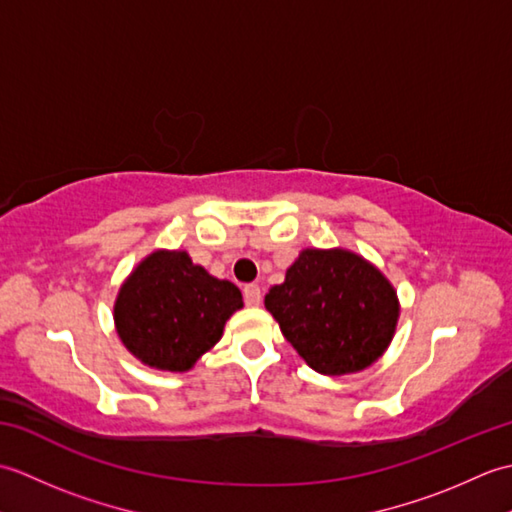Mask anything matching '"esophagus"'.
I'll list each match as a JSON object with an SVG mask.
<instances>
[{
	"label": "esophagus",
	"mask_w": 512,
	"mask_h": 512,
	"mask_svg": "<svg viewBox=\"0 0 512 512\" xmlns=\"http://www.w3.org/2000/svg\"><path fill=\"white\" fill-rule=\"evenodd\" d=\"M244 303L248 308H255L262 303V290H259L257 284H248L244 286Z\"/></svg>",
	"instance_id": "esophagus-1"
}]
</instances>
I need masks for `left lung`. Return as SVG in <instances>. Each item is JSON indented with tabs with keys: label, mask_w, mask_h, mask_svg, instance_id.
Masks as SVG:
<instances>
[{
	"label": "left lung",
	"mask_w": 512,
	"mask_h": 512,
	"mask_svg": "<svg viewBox=\"0 0 512 512\" xmlns=\"http://www.w3.org/2000/svg\"><path fill=\"white\" fill-rule=\"evenodd\" d=\"M266 308L286 341L319 374L361 372L387 350L398 321L389 281L347 250H303L270 288Z\"/></svg>",
	"instance_id": "obj_1"
}]
</instances>
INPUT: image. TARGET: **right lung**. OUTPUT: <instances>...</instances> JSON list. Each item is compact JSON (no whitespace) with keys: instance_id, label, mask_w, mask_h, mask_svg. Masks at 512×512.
I'll return each mask as SVG.
<instances>
[{"instance_id":"right-lung-1","label":"right lung","mask_w":512,"mask_h":512,"mask_svg":"<svg viewBox=\"0 0 512 512\" xmlns=\"http://www.w3.org/2000/svg\"><path fill=\"white\" fill-rule=\"evenodd\" d=\"M242 306L231 281L211 277L184 250H158L118 292L114 321L127 350L145 365L187 372Z\"/></svg>"}]
</instances>
